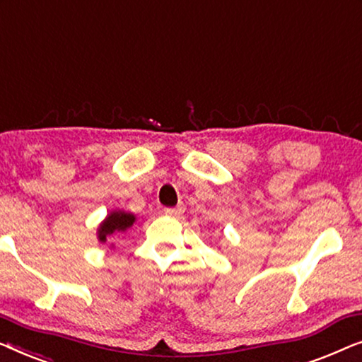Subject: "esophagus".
<instances>
[{
	"mask_svg": "<svg viewBox=\"0 0 362 362\" xmlns=\"http://www.w3.org/2000/svg\"><path fill=\"white\" fill-rule=\"evenodd\" d=\"M185 211V208L183 206H175V208H164V213L167 216H172V218H179L182 216V213Z\"/></svg>",
	"mask_w": 362,
	"mask_h": 362,
	"instance_id": "obj_1",
	"label": "esophagus"
}]
</instances>
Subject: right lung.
Wrapping results in <instances>:
<instances>
[{
  "label": "right lung",
  "instance_id": "1",
  "mask_svg": "<svg viewBox=\"0 0 362 362\" xmlns=\"http://www.w3.org/2000/svg\"><path fill=\"white\" fill-rule=\"evenodd\" d=\"M134 215L131 213H124V211H115L108 215V218L103 221V225L100 226L98 230V238L101 243L106 241V238L111 236L115 231H126L129 226H132L134 223Z\"/></svg>",
  "mask_w": 362,
  "mask_h": 362
}]
</instances>
